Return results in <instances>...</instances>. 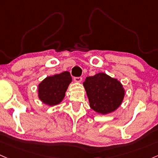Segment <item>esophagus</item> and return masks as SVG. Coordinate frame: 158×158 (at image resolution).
I'll return each instance as SVG.
<instances>
[{
    "label": "esophagus",
    "instance_id": "34e87169",
    "mask_svg": "<svg viewBox=\"0 0 158 158\" xmlns=\"http://www.w3.org/2000/svg\"><path fill=\"white\" fill-rule=\"evenodd\" d=\"M82 80V77H74V81L76 82H81Z\"/></svg>",
    "mask_w": 158,
    "mask_h": 158
}]
</instances>
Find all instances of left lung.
<instances>
[{"instance_id": "left-lung-1", "label": "left lung", "mask_w": 158, "mask_h": 158, "mask_svg": "<svg viewBox=\"0 0 158 158\" xmlns=\"http://www.w3.org/2000/svg\"><path fill=\"white\" fill-rule=\"evenodd\" d=\"M90 107L98 113H110L117 110L124 99L125 91L118 79L104 73L88 76L83 82Z\"/></svg>"}]
</instances>
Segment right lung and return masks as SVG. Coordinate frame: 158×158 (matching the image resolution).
<instances>
[{"mask_svg":"<svg viewBox=\"0 0 158 158\" xmlns=\"http://www.w3.org/2000/svg\"><path fill=\"white\" fill-rule=\"evenodd\" d=\"M72 77L68 71L48 76L38 85V97L45 104L55 106L59 104L64 98L65 92Z\"/></svg>","mask_w":158,"mask_h":158,"instance_id":"1","label":"right lung"}]
</instances>
